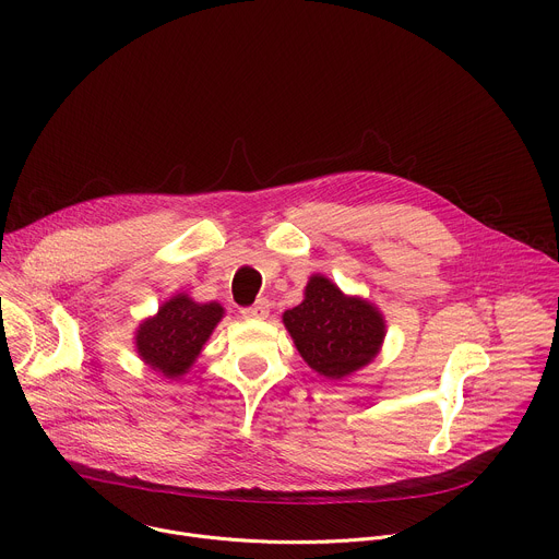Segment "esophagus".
I'll use <instances>...</instances> for the list:
<instances>
[{
  "mask_svg": "<svg viewBox=\"0 0 559 559\" xmlns=\"http://www.w3.org/2000/svg\"><path fill=\"white\" fill-rule=\"evenodd\" d=\"M241 313L246 318H250V321H265V318L270 316V302L265 298H259L252 307H246Z\"/></svg>",
  "mask_w": 559,
  "mask_h": 559,
  "instance_id": "esophagus-1",
  "label": "esophagus"
}]
</instances>
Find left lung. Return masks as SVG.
<instances>
[{
  "label": "left lung",
  "mask_w": 559,
  "mask_h": 559,
  "mask_svg": "<svg viewBox=\"0 0 559 559\" xmlns=\"http://www.w3.org/2000/svg\"><path fill=\"white\" fill-rule=\"evenodd\" d=\"M300 358L328 380H343L380 354L384 313L362 296H347L325 274H311L302 302L283 313Z\"/></svg>",
  "instance_id": "1"
}]
</instances>
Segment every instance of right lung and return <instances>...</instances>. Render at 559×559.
I'll return each instance as SVG.
<instances>
[{"label": "right lung", "mask_w": 559, "mask_h": 559, "mask_svg": "<svg viewBox=\"0 0 559 559\" xmlns=\"http://www.w3.org/2000/svg\"><path fill=\"white\" fill-rule=\"evenodd\" d=\"M223 316L221 302H197L190 294L179 292L139 323L134 352L158 376L181 380L194 367Z\"/></svg>", "instance_id": "obj_1"}]
</instances>
